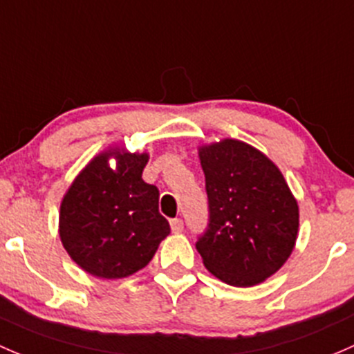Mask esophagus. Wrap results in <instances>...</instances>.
<instances>
[{"label":"esophagus","instance_id":"34e87169","mask_svg":"<svg viewBox=\"0 0 354 354\" xmlns=\"http://www.w3.org/2000/svg\"><path fill=\"white\" fill-rule=\"evenodd\" d=\"M170 228H172L174 233H180L184 230V221L180 218H174V220H170Z\"/></svg>","mask_w":354,"mask_h":354}]
</instances>
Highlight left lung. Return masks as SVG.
<instances>
[{
    "mask_svg": "<svg viewBox=\"0 0 354 354\" xmlns=\"http://www.w3.org/2000/svg\"><path fill=\"white\" fill-rule=\"evenodd\" d=\"M199 158L209 220L196 249L221 281L257 285L290 257L298 204L278 167L250 145L223 140L199 148Z\"/></svg>",
    "mask_w": 354,
    "mask_h": 354,
    "instance_id": "left-lung-1",
    "label": "left lung"
}]
</instances>
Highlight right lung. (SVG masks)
<instances>
[{
  "label": "right lung",
  "instance_id": "right-lung-1",
  "mask_svg": "<svg viewBox=\"0 0 354 354\" xmlns=\"http://www.w3.org/2000/svg\"><path fill=\"white\" fill-rule=\"evenodd\" d=\"M111 156L115 169L108 167ZM147 163V153H102L80 172L61 203V242L73 261L97 278L140 271L170 233L158 211V189L141 178Z\"/></svg>",
  "mask_w": 354,
  "mask_h": 354
}]
</instances>
